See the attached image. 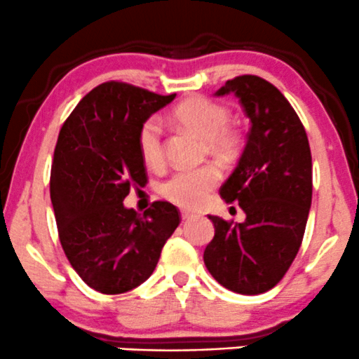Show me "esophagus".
<instances>
[{
  "label": "esophagus",
  "mask_w": 359,
  "mask_h": 359,
  "mask_svg": "<svg viewBox=\"0 0 359 359\" xmlns=\"http://www.w3.org/2000/svg\"><path fill=\"white\" fill-rule=\"evenodd\" d=\"M181 218H183V220H191V218H195V215L189 212H181Z\"/></svg>",
  "instance_id": "esophagus-1"
}]
</instances>
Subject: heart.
<instances>
[{
    "label": "heart",
    "instance_id": "1",
    "mask_svg": "<svg viewBox=\"0 0 359 359\" xmlns=\"http://www.w3.org/2000/svg\"><path fill=\"white\" fill-rule=\"evenodd\" d=\"M171 119L183 129L205 139V149L222 161H230L238 154L240 136L237 130L229 128L231 116L225 105L203 97H193L172 109ZM137 147L146 166L159 168L164 163L161 128L154 117L142 122L139 128ZM220 178L222 172L217 164H205L198 170H183L164 181L161 195L172 205L193 210L208 200Z\"/></svg>",
    "mask_w": 359,
    "mask_h": 359
}]
</instances>
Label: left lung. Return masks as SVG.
Returning <instances> with one entry per match:
<instances>
[{
  "label": "left lung",
  "mask_w": 359,
  "mask_h": 359,
  "mask_svg": "<svg viewBox=\"0 0 359 359\" xmlns=\"http://www.w3.org/2000/svg\"><path fill=\"white\" fill-rule=\"evenodd\" d=\"M226 94L238 97L250 130L220 196L238 201L247 218L233 223L210 215L215 237L203 260L223 287L255 296L279 284L301 248L313 200V159L304 126L279 88L257 75H240L217 90Z\"/></svg>",
  "instance_id": "left-lung-1"
}]
</instances>
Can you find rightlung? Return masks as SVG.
I'll return each instance as SVG.
<instances>
[{"label":"right lung","mask_w":359,"mask_h":359,"mask_svg":"<svg viewBox=\"0 0 359 359\" xmlns=\"http://www.w3.org/2000/svg\"><path fill=\"white\" fill-rule=\"evenodd\" d=\"M175 97L104 82L80 100L58 134L50 172L58 238L80 279L102 294L128 292L149 279L181 222L168 201H154L142 215L122 203L130 187L147 181L139 128Z\"/></svg>","instance_id":"right-lung-1"}]
</instances>
